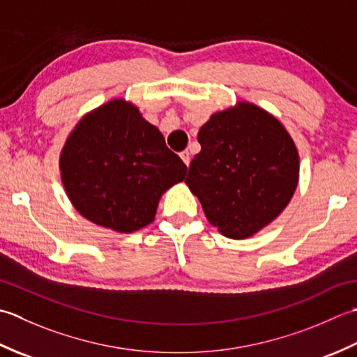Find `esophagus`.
<instances>
[{"instance_id":"obj_1","label":"esophagus","mask_w":357,"mask_h":357,"mask_svg":"<svg viewBox=\"0 0 357 357\" xmlns=\"http://www.w3.org/2000/svg\"><path fill=\"white\" fill-rule=\"evenodd\" d=\"M180 157H181V160H183V163L186 166H189V163H191V154H189V151L185 149L183 152H180Z\"/></svg>"}]
</instances>
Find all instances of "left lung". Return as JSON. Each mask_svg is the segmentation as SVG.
I'll return each mask as SVG.
<instances>
[{
  "label": "left lung",
  "instance_id": "8db88e82",
  "mask_svg": "<svg viewBox=\"0 0 357 357\" xmlns=\"http://www.w3.org/2000/svg\"><path fill=\"white\" fill-rule=\"evenodd\" d=\"M197 138L202 151L185 183L225 237H251L287 208L299 181V154L278 119L242 101L211 115Z\"/></svg>",
  "mask_w": 357,
  "mask_h": 357
}]
</instances>
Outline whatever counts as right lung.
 <instances>
[{
	"label": "right lung",
	"mask_w": 357,
	"mask_h": 357,
	"mask_svg": "<svg viewBox=\"0 0 357 357\" xmlns=\"http://www.w3.org/2000/svg\"><path fill=\"white\" fill-rule=\"evenodd\" d=\"M60 169L79 214L103 228L132 232L154 220L162 194L188 168L134 105L112 100L72 130Z\"/></svg>",
	"instance_id": "obj_1"
}]
</instances>
